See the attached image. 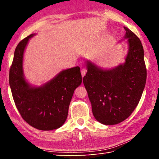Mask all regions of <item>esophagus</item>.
<instances>
[{
    "label": "esophagus",
    "mask_w": 159,
    "mask_h": 159,
    "mask_svg": "<svg viewBox=\"0 0 159 159\" xmlns=\"http://www.w3.org/2000/svg\"><path fill=\"white\" fill-rule=\"evenodd\" d=\"M86 72H87V70H86L85 68H82L81 69H80V73H81L82 76H85V74H86Z\"/></svg>",
    "instance_id": "obj_1"
}]
</instances>
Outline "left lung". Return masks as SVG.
<instances>
[{"instance_id": "obj_1", "label": "left lung", "mask_w": 159, "mask_h": 159, "mask_svg": "<svg viewBox=\"0 0 159 159\" xmlns=\"http://www.w3.org/2000/svg\"><path fill=\"white\" fill-rule=\"evenodd\" d=\"M129 50L125 62L102 70L90 61L83 84L92 104L94 117L104 125L123 121L140 100L147 80L144 49L139 38L124 26Z\"/></svg>"}]
</instances>
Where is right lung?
<instances>
[{
    "mask_svg": "<svg viewBox=\"0 0 159 159\" xmlns=\"http://www.w3.org/2000/svg\"><path fill=\"white\" fill-rule=\"evenodd\" d=\"M33 36L26 37L16 47L10 86L16 107L26 123L41 130H55L65 122L74 90L82 82L80 67L64 70L41 87H31L24 78L22 61L26 45Z\"/></svg>",
    "mask_w": 159,
    "mask_h": 159,
    "instance_id": "obj_1",
    "label": "right lung"
}]
</instances>
